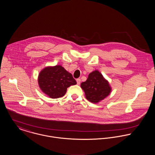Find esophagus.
I'll list each match as a JSON object with an SVG mask.
<instances>
[{
  "label": "esophagus",
  "instance_id": "34e87169",
  "mask_svg": "<svg viewBox=\"0 0 155 155\" xmlns=\"http://www.w3.org/2000/svg\"><path fill=\"white\" fill-rule=\"evenodd\" d=\"M77 84L78 85H80V84L81 83V79L80 78H78V79H77Z\"/></svg>",
  "mask_w": 155,
  "mask_h": 155
}]
</instances>
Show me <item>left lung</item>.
<instances>
[{"label":"left lung","instance_id":"8db88e82","mask_svg":"<svg viewBox=\"0 0 155 155\" xmlns=\"http://www.w3.org/2000/svg\"><path fill=\"white\" fill-rule=\"evenodd\" d=\"M86 98L93 103H97L110 94L111 88L108 81L97 70L91 72L87 80L81 84Z\"/></svg>","mask_w":155,"mask_h":155}]
</instances>
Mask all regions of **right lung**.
Returning <instances> with one entry per match:
<instances>
[{"label": "right lung", "mask_w": 155, "mask_h": 155, "mask_svg": "<svg viewBox=\"0 0 155 155\" xmlns=\"http://www.w3.org/2000/svg\"><path fill=\"white\" fill-rule=\"evenodd\" d=\"M38 81L42 92L52 98L63 97L68 87L77 84L71 74L61 65L44 68L39 74Z\"/></svg>", "instance_id": "obj_1"}]
</instances>
